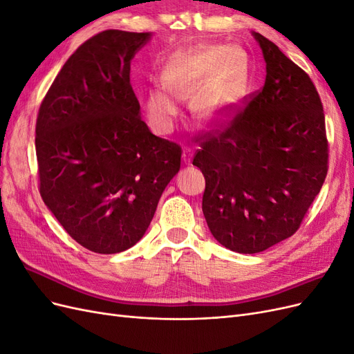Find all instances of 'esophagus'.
<instances>
[{
  "label": "esophagus",
  "instance_id": "1",
  "mask_svg": "<svg viewBox=\"0 0 354 354\" xmlns=\"http://www.w3.org/2000/svg\"><path fill=\"white\" fill-rule=\"evenodd\" d=\"M192 158H194V151H192L190 147H185L183 149V160H185V164H190L192 162Z\"/></svg>",
  "mask_w": 354,
  "mask_h": 354
}]
</instances>
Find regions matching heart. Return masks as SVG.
I'll list each match as a JSON object with an SVG mask.
<instances>
[{
    "mask_svg": "<svg viewBox=\"0 0 354 354\" xmlns=\"http://www.w3.org/2000/svg\"><path fill=\"white\" fill-rule=\"evenodd\" d=\"M241 68L236 50L198 46L176 51L162 68V82L146 91L147 120L158 133L173 131L180 112L178 99L192 97V111L203 121H220L234 97Z\"/></svg>",
    "mask_w": 354,
    "mask_h": 354,
    "instance_id": "heart-1",
    "label": "heart"
}]
</instances>
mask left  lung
<instances>
[{
  "instance_id": "obj_1",
  "label": "left lung",
  "mask_w": 354,
  "mask_h": 354,
  "mask_svg": "<svg viewBox=\"0 0 354 354\" xmlns=\"http://www.w3.org/2000/svg\"><path fill=\"white\" fill-rule=\"evenodd\" d=\"M266 82L221 130L199 136L202 211L223 246L261 252L292 236L328 173L325 113L308 75L259 32Z\"/></svg>"
}]
</instances>
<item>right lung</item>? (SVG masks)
I'll list each match as a JSON object with an SVG mask.
<instances>
[{
	"label": "right lung",
	"mask_w": 354,
	"mask_h": 354,
	"mask_svg": "<svg viewBox=\"0 0 354 354\" xmlns=\"http://www.w3.org/2000/svg\"><path fill=\"white\" fill-rule=\"evenodd\" d=\"M149 32L108 29L66 60L39 106V194L72 239L116 254L143 238L181 147L140 118L131 60Z\"/></svg>",
	"instance_id": "add662e5"
}]
</instances>
